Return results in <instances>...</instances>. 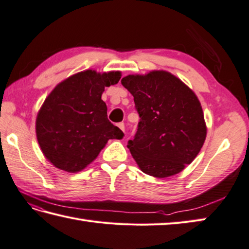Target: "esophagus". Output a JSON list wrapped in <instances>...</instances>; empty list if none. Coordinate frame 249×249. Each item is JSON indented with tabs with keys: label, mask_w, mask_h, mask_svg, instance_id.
Listing matches in <instances>:
<instances>
[{
	"label": "esophagus",
	"mask_w": 249,
	"mask_h": 249,
	"mask_svg": "<svg viewBox=\"0 0 249 249\" xmlns=\"http://www.w3.org/2000/svg\"><path fill=\"white\" fill-rule=\"evenodd\" d=\"M118 126H119V129H120L121 131L124 132V123H119V124H118Z\"/></svg>",
	"instance_id": "esophagus-1"
}]
</instances>
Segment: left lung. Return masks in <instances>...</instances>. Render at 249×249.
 <instances>
[{"mask_svg": "<svg viewBox=\"0 0 249 249\" xmlns=\"http://www.w3.org/2000/svg\"><path fill=\"white\" fill-rule=\"evenodd\" d=\"M121 84L133 95L141 118L126 146L137 165L157 178L180 173L197 157L207 135L196 95L166 71L124 76Z\"/></svg>", "mask_w": 249, "mask_h": 249, "instance_id": "1", "label": "left lung"}]
</instances>
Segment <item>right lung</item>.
<instances>
[{"instance_id":"obj_1","label":"right lung","mask_w":249,"mask_h":249,"mask_svg":"<svg viewBox=\"0 0 249 249\" xmlns=\"http://www.w3.org/2000/svg\"><path fill=\"white\" fill-rule=\"evenodd\" d=\"M120 72L86 70L54 88L36 120V134L45 157L55 167L75 173L95 160L108 140L124 132L107 119L101 99L104 87L117 84Z\"/></svg>"}]
</instances>
